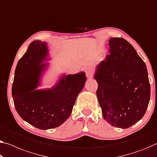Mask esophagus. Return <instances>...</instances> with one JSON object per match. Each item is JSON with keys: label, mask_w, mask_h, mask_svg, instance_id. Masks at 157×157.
Returning a JSON list of instances; mask_svg holds the SVG:
<instances>
[{"label": "esophagus", "mask_w": 157, "mask_h": 157, "mask_svg": "<svg viewBox=\"0 0 157 157\" xmlns=\"http://www.w3.org/2000/svg\"><path fill=\"white\" fill-rule=\"evenodd\" d=\"M93 69L91 68H87L86 69V74L88 78H91V77L93 76Z\"/></svg>", "instance_id": "esophagus-1"}]
</instances>
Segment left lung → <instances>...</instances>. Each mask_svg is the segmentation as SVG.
Wrapping results in <instances>:
<instances>
[{
    "label": "left lung",
    "instance_id": "1",
    "mask_svg": "<svg viewBox=\"0 0 157 157\" xmlns=\"http://www.w3.org/2000/svg\"><path fill=\"white\" fill-rule=\"evenodd\" d=\"M109 55L97 66V97L103 118L112 126L128 128L143 117L150 99L145 63L131 43L111 38Z\"/></svg>",
    "mask_w": 157,
    "mask_h": 157
}]
</instances>
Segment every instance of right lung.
<instances>
[{
    "label": "right lung",
    "mask_w": 157,
    "mask_h": 157,
    "mask_svg": "<svg viewBox=\"0 0 157 157\" xmlns=\"http://www.w3.org/2000/svg\"><path fill=\"white\" fill-rule=\"evenodd\" d=\"M47 43L35 40L19 60L12 88L14 107L21 119L36 128L51 129L70 116L76 98L85 85L86 74L62 75L51 88L36 90L48 66Z\"/></svg>",
    "instance_id": "1"
}]
</instances>
